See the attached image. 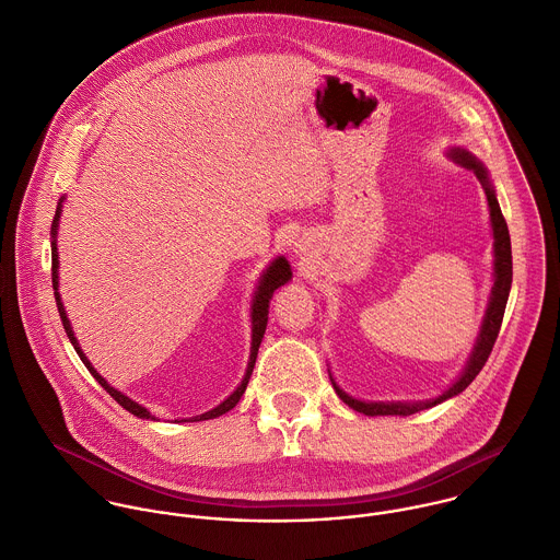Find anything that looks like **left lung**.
<instances>
[{
    "label": "left lung",
    "mask_w": 560,
    "mask_h": 560,
    "mask_svg": "<svg viewBox=\"0 0 560 560\" xmlns=\"http://www.w3.org/2000/svg\"><path fill=\"white\" fill-rule=\"evenodd\" d=\"M447 156L454 163H458L460 167H467L478 176V180H480V185L487 194V200H489V215H491V229H493V257L495 259H493V288H491L489 305H487V312H485V318H482V327H480L478 340L474 345V351H471L463 373L458 375V380L447 390H443L434 399H423V401H362V399H355V397L347 395L336 384V380L329 375L338 397L349 408H353L355 412H362L366 417H388V415L410 417L415 412L434 408V406L460 395L476 380V375L482 371V366L487 364V360L493 351V345L498 340L500 327H502V318H504V312H506L511 283H513V253H511L509 226H506V220L502 215V209H500V202H498V196H495V187L491 183V176H489V170L485 167V163L476 154H471L467 148H460V145H452L447 150Z\"/></svg>",
    "instance_id": "obj_1"
}]
</instances>
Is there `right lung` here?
I'll return each instance as SVG.
<instances>
[{
	"label": "right lung",
	"instance_id": "add662e5",
	"mask_svg": "<svg viewBox=\"0 0 560 560\" xmlns=\"http://www.w3.org/2000/svg\"><path fill=\"white\" fill-rule=\"evenodd\" d=\"M62 202H65V196L58 200V207H56V213H54V222H51V285H54V296H56V307H58V314H60V320H62V327H65V334L69 338V342L73 345L75 353L80 355L82 364L89 369V373L95 377V382L124 408L128 410L130 415H135L137 419H150V421H159L148 408H143L141 404L132 401L130 397H126L124 393H119L117 388H113L95 369L93 364L89 362V358L84 355V351L80 349L75 336H73V329H71V323L67 318V312H65V305L60 301V292H58V246H56V235H58V222H60V213H62ZM292 279V268L288 264V259L283 255L275 257L268 268L261 272L259 277V283L255 288V294H253V303H250V355H248V366H246V373H244V380L240 382V386L220 404L215 406L213 410L205 412V415H198V417H189V419H176L174 423H183V421H209V419H215L229 410H233L237 406V401L242 399L246 386H248V380H250V373H253V366H255V360H257V351H259V345H261V338L266 334V325H268V307H270V299L272 294L285 285L288 281Z\"/></svg>",
	"mask_w": 560,
	"mask_h": 560
}]
</instances>
